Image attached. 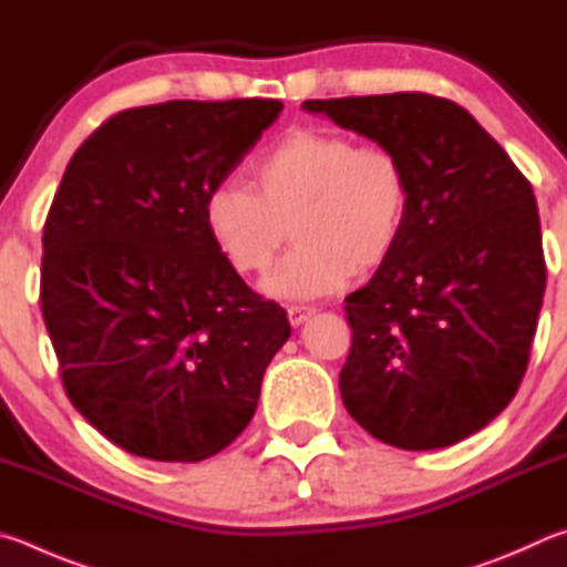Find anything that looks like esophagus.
Returning <instances> with one entry per match:
<instances>
[{
	"mask_svg": "<svg viewBox=\"0 0 567 567\" xmlns=\"http://www.w3.org/2000/svg\"><path fill=\"white\" fill-rule=\"evenodd\" d=\"M313 313H316V309H311V306H291L289 321H291V326H301L309 321Z\"/></svg>",
	"mask_w": 567,
	"mask_h": 567,
	"instance_id": "esophagus-1",
	"label": "esophagus"
}]
</instances>
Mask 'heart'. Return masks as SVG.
<instances>
[{
  "instance_id": "1",
  "label": "heart",
  "mask_w": 567,
  "mask_h": 567,
  "mask_svg": "<svg viewBox=\"0 0 567 567\" xmlns=\"http://www.w3.org/2000/svg\"><path fill=\"white\" fill-rule=\"evenodd\" d=\"M254 185L226 178L204 198V224L238 274H266L291 224L299 244L264 293L309 301L343 289L393 254L409 216V178L383 146L296 128L251 164Z\"/></svg>"
}]
</instances>
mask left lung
Returning <instances> with one entry per match:
<instances>
[{
    "mask_svg": "<svg viewBox=\"0 0 567 567\" xmlns=\"http://www.w3.org/2000/svg\"><path fill=\"white\" fill-rule=\"evenodd\" d=\"M301 106L389 148L409 178L401 241L346 296V411L403 451L468 439L513 401L538 326L545 261L528 178L449 99L399 92Z\"/></svg>",
    "mask_w": 567,
    "mask_h": 567,
    "instance_id": "obj_1",
    "label": "left lung"
}]
</instances>
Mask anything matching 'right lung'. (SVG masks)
Masks as SVG:
<instances>
[{"instance_id": "obj_1", "label": "right lung", "mask_w": 567, "mask_h": 567, "mask_svg": "<svg viewBox=\"0 0 567 567\" xmlns=\"http://www.w3.org/2000/svg\"><path fill=\"white\" fill-rule=\"evenodd\" d=\"M276 99L118 112L76 148L44 224L42 313L69 401L118 449L198 463L254 419L286 311L218 251L204 198Z\"/></svg>"}]
</instances>
